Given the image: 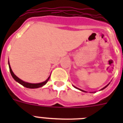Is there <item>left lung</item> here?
Returning <instances> with one entry per match:
<instances>
[{
    "instance_id": "left-lung-1",
    "label": "left lung",
    "mask_w": 123,
    "mask_h": 123,
    "mask_svg": "<svg viewBox=\"0 0 123 123\" xmlns=\"http://www.w3.org/2000/svg\"><path fill=\"white\" fill-rule=\"evenodd\" d=\"M108 85H106V86H105V87H104V88H102V89H101V90H103V89H105V88H106V87L108 86ZM74 87H75V88H76V89H79V90H80V91H82V92H86V91H83V90H81V89H79V88L76 87H75V86H74Z\"/></svg>"
}]
</instances>
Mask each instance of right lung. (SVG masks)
Returning <instances> with one entry per match:
<instances>
[{
    "label": "right lung",
    "mask_w": 123,
    "mask_h": 123,
    "mask_svg": "<svg viewBox=\"0 0 123 123\" xmlns=\"http://www.w3.org/2000/svg\"><path fill=\"white\" fill-rule=\"evenodd\" d=\"M8 66H9V69H10V73L11 75L12 76L13 78L15 79V81L18 82V83H19L20 84H21L22 86H23L24 87H27V88H29V89H36V88H39V87H42L43 86H44L47 82H48L50 76L47 78L46 81H44V82H41V83H36V84H32V83H29V82H25V81H22L21 79H20L19 78H18V77L13 73V72L12 71V68L10 67V63H9V61H8Z\"/></svg>",
    "instance_id": "1"
}]
</instances>
